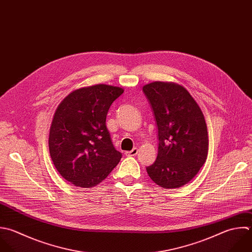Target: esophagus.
<instances>
[{
    "label": "esophagus",
    "mask_w": 252,
    "mask_h": 252,
    "mask_svg": "<svg viewBox=\"0 0 252 252\" xmlns=\"http://www.w3.org/2000/svg\"><path fill=\"white\" fill-rule=\"evenodd\" d=\"M137 152H138V149H137V148H133V149L130 150V151H126V156H135V155L137 154Z\"/></svg>",
    "instance_id": "esophagus-1"
}]
</instances>
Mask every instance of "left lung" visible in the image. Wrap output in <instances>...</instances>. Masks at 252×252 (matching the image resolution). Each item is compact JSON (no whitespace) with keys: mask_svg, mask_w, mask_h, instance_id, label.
Listing matches in <instances>:
<instances>
[{"mask_svg":"<svg viewBox=\"0 0 252 252\" xmlns=\"http://www.w3.org/2000/svg\"><path fill=\"white\" fill-rule=\"evenodd\" d=\"M158 126L156 161L146 168L150 179L164 189H178L190 182L208 154L204 115L190 93L175 82L154 81L142 87Z\"/></svg>","mask_w":252,"mask_h":252,"instance_id":"left-lung-1","label":"left lung"}]
</instances>
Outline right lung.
<instances>
[{
	"mask_svg": "<svg viewBox=\"0 0 252 252\" xmlns=\"http://www.w3.org/2000/svg\"><path fill=\"white\" fill-rule=\"evenodd\" d=\"M124 88L107 84L70 92L57 107L49 133V151L59 174L75 187L104 181L122 158L112 143L106 117Z\"/></svg>",
	"mask_w": 252,
	"mask_h": 252,
	"instance_id": "add662e5",
	"label": "right lung"
}]
</instances>
